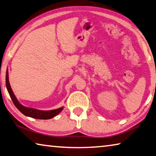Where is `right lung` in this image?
<instances>
[{
  "label": "right lung",
  "instance_id": "add662e5",
  "mask_svg": "<svg viewBox=\"0 0 156 156\" xmlns=\"http://www.w3.org/2000/svg\"><path fill=\"white\" fill-rule=\"evenodd\" d=\"M6 87L13 104L15 105L16 107L18 108V110L20 111L21 113H23L24 115H25L27 116H29L31 117V118L37 119H50L57 116V114L61 112L63 109H64V108L61 107L59 108L55 109V110H40L35 108H27L22 105L21 103L18 101V100L17 99V98L16 97L15 94H13V92L12 88H11L9 81V73H8V69H7L6 72Z\"/></svg>",
  "mask_w": 156,
  "mask_h": 156
}]
</instances>
